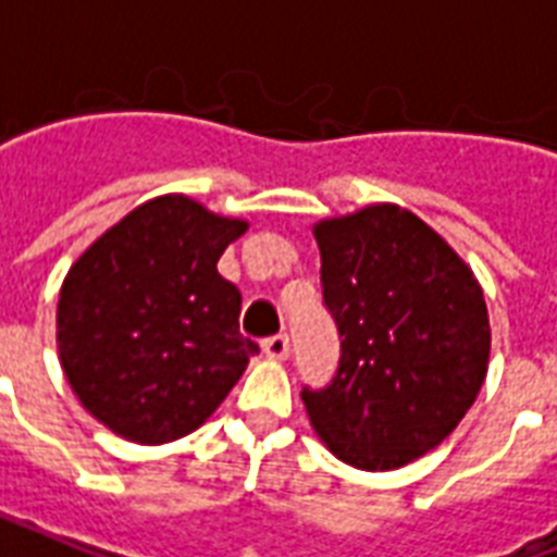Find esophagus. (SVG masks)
I'll return each mask as SVG.
<instances>
[{
	"label": "esophagus",
	"instance_id": "34e87169",
	"mask_svg": "<svg viewBox=\"0 0 557 557\" xmlns=\"http://www.w3.org/2000/svg\"><path fill=\"white\" fill-rule=\"evenodd\" d=\"M262 350H265V356H271V359H286V356H288V335L286 333L269 335V338L262 342Z\"/></svg>",
	"mask_w": 557,
	"mask_h": 557
}]
</instances>
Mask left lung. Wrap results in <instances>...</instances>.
Listing matches in <instances>:
<instances>
[{
  "instance_id": "left-lung-1",
  "label": "left lung",
  "mask_w": 557,
  "mask_h": 557,
  "mask_svg": "<svg viewBox=\"0 0 557 557\" xmlns=\"http://www.w3.org/2000/svg\"><path fill=\"white\" fill-rule=\"evenodd\" d=\"M324 307L342 338L304 406L330 453L394 470L430 453L476 400L491 356L482 286L430 224L373 203L315 224Z\"/></svg>"
}]
</instances>
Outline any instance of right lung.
<instances>
[{"label": "right lung", "mask_w": 557, "mask_h": 557, "mask_svg": "<svg viewBox=\"0 0 557 557\" xmlns=\"http://www.w3.org/2000/svg\"><path fill=\"white\" fill-rule=\"evenodd\" d=\"M248 231L186 195L143 203L84 250L58 300V354L92 418L137 444L198 430L260 347L215 262Z\"/></svg>", "instance_id": "1"}]
</instances>
